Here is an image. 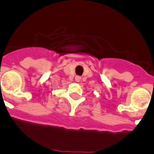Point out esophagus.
I'll list each match as a JSON object with an SVG mask.
<instances>
[{"instance_id":"1","label":"esophagus","mask_w":154,"mask_h":154,"mask_svg":"<svg viewBox=\"0 0 154 154\" xmlns=\"http://www.w3.org/2000/svg\"><path fill=\"white\" fill-rule=\"evenodd\" d=\"M81 79H82V78H81V76H79V75H78V76H75V81H76L77 82H80L81 81Z\"/></svg>"}]
</instances>
